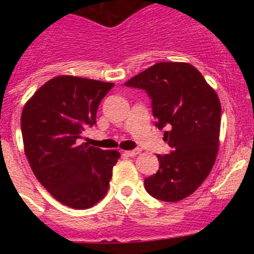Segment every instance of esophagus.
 I'll return each mask as SVG.
<instances>
[{
  "label": "esophagus",
  "mask_w": 254,
  "mask_h": 254,
  "mask_svg": "<svg viewBox=\"0 0 254 254\" xmlns=\"http://www.w3.org/2000/svg\"><path fill=\"white\" fill-rule=\"evenodd\" d=\"M139 152L140 150H130V151H125V155L129 156V157H134V156H136Z\"/></svg>",
  "instance_id": "esophagus-1"
}]
</instances>
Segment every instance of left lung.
<instances>
[{
  "mask_svg": "<svg viewBox=\"0 0 254 254\" xmlns=\"http://www.w3.org/2000/svg\"><path fill=\"white\" fill-rule=\"evenodd\" d=\"M145 89L158 129L173 148L157 155L160 168L145 179V189L162 201L193 194L209 176L219 151L221 104L200 72L187 63H158L125 82Z\"/></svg>",
  "mask_w": 254,
  "mask_h": 254,
  "instance_id": "8db88e82",
  "label": "left lung"
}]
</instances>
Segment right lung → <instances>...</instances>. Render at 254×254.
Instances as JSON below:
<instances>
[{"label": "right lung", "mask_w": 254, "mask_h": 254, "mask_svg": "<svg viewBox=\"0 0 254 254\" xmlns=\"http://www.w3.org/2000/svg\"><path fill=\"white\" fill-rule=\"evenodd\" d=\"M114 83L58 76L25 103L20 118L24 153L33 173L61 204L88 209L104 198L117 150L79 143L96 124L97 109Z\"/></svg>", "instance_id": "right-lung-1"}]
</instances>
